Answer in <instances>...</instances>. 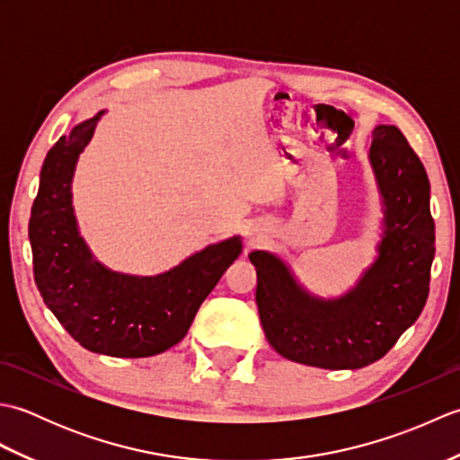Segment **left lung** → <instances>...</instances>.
<instances>
[{
	"mask_svg": "<svg viewBox=\"0 0 460 460\" xmlns=\"http://www.w3.org/2000/svg\"><path fill=\"white\" fill-rule=\"evenodd\" d=\"M367 152L381 198L374 262L344 295L322 298L300 285L287 261L251 251L257 306L269 344L282 358L322 369H358L395 346L421 314L435 257L431 185L397 126L379 124Z\"/></svg>",
	"mask_w": 460,
	"mask_h": 460,
	"instance_id": "left-lung-1",
	"label": "left lung"
}]
</instances>
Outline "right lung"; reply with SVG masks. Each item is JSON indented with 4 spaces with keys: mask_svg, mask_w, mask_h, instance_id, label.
Here are the masks:
<instances>
[{
    "mask_svg": "<svg viewBox=\"0 0 460 460\" xmlns=\"http://www.w3.org/2000/svg\"><path fill=\"white\" fill-rule=\"evenodd\" d=\"M76 124L49 150L29 219L33 275L47 308L83 348L114 358L162 354L188 334L201 302L239 259V235L203 247L160 275L112 270L76 223L73 178L101 116Z\"/></svg>",
    "mask_w": 460,
    "mask_h": 460,
    "instance_id": "right-lung-1",
    "label": "right lung"
}]
</instances>
